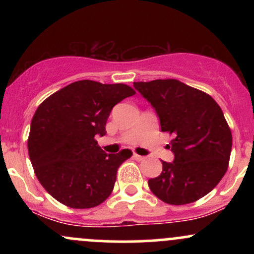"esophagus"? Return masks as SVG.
Here are the masks:
<instances>
[{
    "label": "esophagus",
    "instance_id": "obj_1",
    "mask_svg": "<svg viewBox=\"0 0 254 254\" xmlns=\"http://www.w3.org/2000/svg\"><path fill=\"white\" fill-rule=\"evenodd\" d=\"M132 156H133V159L137 160V161H143V160H144V156L138 155V154H136V153H133Z\"/></svg>",
    "mask_w": 254,
    "mask_h": 254
}]
</instances>
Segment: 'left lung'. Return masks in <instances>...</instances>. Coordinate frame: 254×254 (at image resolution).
I'll return each mask as SVG.
<instances>
[{"label": "left lung", "mask_w": 254, "mask_h": 254, "mask_svg": "<svg viewBox=\"0 0 254 254\" xmlns=\"http://www.w3.org/2000/svg\"><path fill=\"white\" fill-rule=\"evenodd\" d=\"M155 110L161 131L170 132L173 162L162 161L159 177L148 185L162 202H196L220 183L228 168L232 132L216 101L173 78L133 82Z\"/></svg>", "instance_id": "8db88e82"}]
</instances>
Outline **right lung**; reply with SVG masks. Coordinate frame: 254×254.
Wrapping results in <instances>:
<instances>
[{"label": "right lung", "mask_w": 254, "mask_h": 254, "mask_svg": "<svg viewBox=\"0 0 254 254\" xmlns=\"http://www.w3.org/2000/svg\"><path fill=\"white\" fill-rule=\"evenodd\" d=\"M133 94L123 83L81 80L39 105L32 118L28 154L38 180L55 199L74 209H88L110 196L118 167L132 153L106 154L95 136L106 133L115 105Z\"/></svg>", "instance_id": "right-lung-1"}]
</instances>
